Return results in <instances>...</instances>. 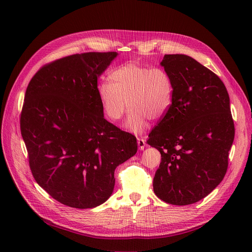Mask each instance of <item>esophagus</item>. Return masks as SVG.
Wrapping results in <instances>:
<instances>
[{
  "instance_id": "1",
  "label": "esophagus",
  "mask_w": 252,
  "mask_h": 252,
  "mask_svg": "<svg viewBox=\"0 0 252 252\" xmlns=\"http://www.w3.org/2000/svg\"><path fill=\"white\" fill-rule=\"evenodd\" d=\"M137 146H138V149L140 151H142L143 149L146 148L147 143H146V139L142 138V137H137Z\"/></svg>"
}]
</instances>
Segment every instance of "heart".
Listing matches in <instances>:
<instances>
[{
	"instance_id": "b5f03b06",
	"label": "heart",
	"mask_w": 252,
	"mask_h": 252,
	"mask_svg": "<svg viewBox=\"0 0 252 252\" xmlns=\"http://www.w3.org/2000/svg\"><path fill=\"white\" fill-rule=\"evenodd\" d=\"M111 79L112 83L105 81L98 87L101 109L110 121L118 122L128 104L126 127L131 132H143L150 119L159 120L169 110L173 84L164 68L131 62L116 68Z\"/></svg>"
}]
</instances>
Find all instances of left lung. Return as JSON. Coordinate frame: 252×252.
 I'll return each mask as SVG.
<instances>
[{"label":"left lung","mask_w":252,"mask_h":252,"mask_svg":"<svg viewBox=\"0 0 252 252\" xmlns=\"http://www.w3.org/2000/svg\"><path fill=\"white\" fill-rule=\"evenodd\" d=\"M173 84L167 113L149 134L161 155L154 191L164 202L188 205L204 198L223 179L234 139L229 95L213 71L186 55H164Z\"/></svg>","instance_id":"1"}]
</instances>
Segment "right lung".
Segmentation results:
<instances>
[{"instance_id": "right-lung-1", "label": "right lung", "mask_w": 252, "mask_h": 252, "mask_svg": "<svg viewBox=\"0 0 252 252\" xmlns=\"http://www.w3.org/2000/svg\"><path fill=\"white\" fill-rule=\"evenodd\" d=\"M116 52L70 55L43 65L29 83L21 133L34 181L57 201L95 207L109 198L115 169L136 138L103 118L97 78Z\"/></svg>"}]
</instances>
